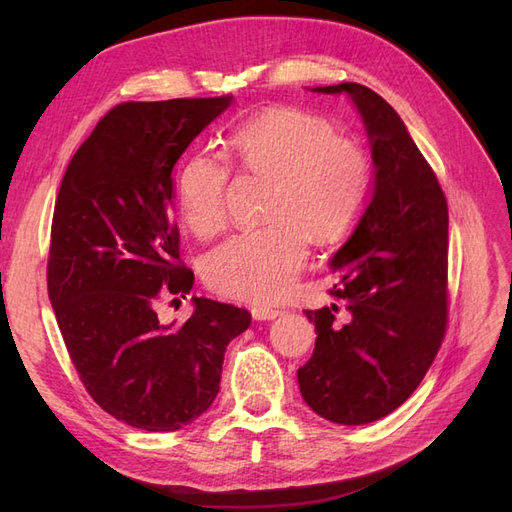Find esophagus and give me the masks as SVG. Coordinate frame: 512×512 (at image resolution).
<instances>
[{
    "instance_id": "1",
    "label": "esophagus",
    "mask_w": 512,
    "mask_h": 512,
    "mask_svg": "<svg viewBox=\"0 0 512 512\" xmlns=\"http://www.w3.org/2000/svg\"><path fill=\"white\" fill-rule=\"evenodd\" d=\"M282 314H284L282 309L267 307V305H256V307H252V316H254V320H273V318L282 316Z\"/></svg>"
}]
</instances>
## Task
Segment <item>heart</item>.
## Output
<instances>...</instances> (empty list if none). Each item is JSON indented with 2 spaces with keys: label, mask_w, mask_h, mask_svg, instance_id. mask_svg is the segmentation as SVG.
I'll use <instances>...</instances> for the list:
<instances>
[{
  "label": "heart",
  "mask_w": 512,
  "mask_h": 512,
  "mask_svg": "<svg viewBox=\"0 0 512 512\" xmlns=\"http://www.w3.org/2000/svg\"><path fill=\"white\" fill-rule=\"evenodd\" d=\"M224 153L243 173L271 179L265 226L245 228L203 260V277L224 297L269 303L286 297L309 254V235L335 241L367 203L371 168L365 151L337 138L327 119L297 108H271L228 136ZM228 168L207 153L185 160L177 179L183 224L200 237L226 218Z\"/></svg>",
  "instance_id": "1"
}]
</instances>
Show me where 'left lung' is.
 Here are the masks:
<instances>
[{
	"label": "left lung",
	"mask_w": 512,
	"mask_h": 512,
	"mask_svg": "<svg viewBox=\"0 0 512 512\" xmlns=\"http://www.w3.org/2000/svg\"><path fill=\"white\" fill-rule=\"evenodd\" d=\"M346 94L371 145L374 188L359 224L331 258L339 303L305 309L316 348L299 371L305 404L337 425L391 414L416 391L446 331L448 209L440 183L395 108L359 83Z\"/></svg>",
	"instance_id": "8db88e82"
}]
</instances>
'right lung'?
<instances>
[{
	"label": "right lung",
	"instance_id": "add662e5",
	"mask_svg": "<svg viewBox=\"0 0 512 512\" xmlns=\"http://www.w3.org/2000/svg\"><path fill=\"white\" fill-rule=\"evenodd\" d=\"M232 104L222 98L123 102L74 153L57 194L49 297L81 382L117 421L177 431L220 391L224 352L252 314L192 297L183 324H162L164 294L185 299L194 273L179 260L173 168Z\"/></svg>",
	"mask_w": 512,
	"mask_h": 512
}]
</instances>
